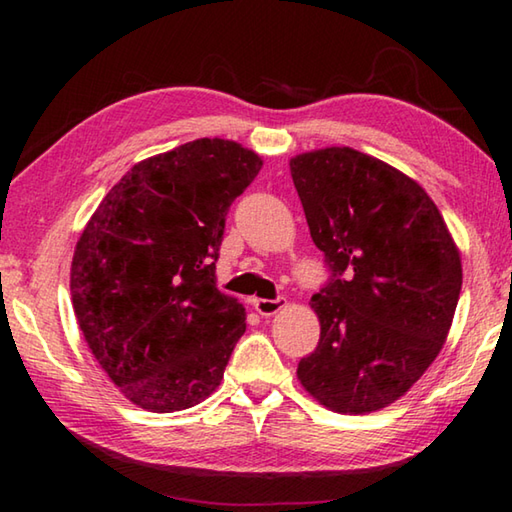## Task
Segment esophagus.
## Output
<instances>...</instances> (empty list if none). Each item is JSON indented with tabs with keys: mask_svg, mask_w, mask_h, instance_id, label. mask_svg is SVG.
Wrapping results in <instances>:
<instances>
[{
	"mask_svg": "<svg viewBox=\"0 0 512 512\" xmlns=\"http://www.w3.org/2000/svg\"><path fill=\"white\" fill-rule=\"evenodd\" d=\"M253 307L259 316H273L277 311L287 307V300L284 298H275V300H266V298H255Z\"/></svg>",
	"mask_w": 512,
	"mask_h": 512,
	"instance_id": "1",
	"label": "esophagus"
}]
</instances>
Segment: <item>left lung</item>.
I'll return each mask as SVG.
<instances>
[{
    "instance_id": "8db88e82",
    "label": "left lung",
    "mask_w": 512,
    "mask_h": 512,
    "mask_svg": "<svg viewBox=\"0 0 512 512\" xmlns=\"http://www.w3.org/2000/svg\"><path fill=\"white\" fill-rule=\"evenodd\" d=\"M332 282L311 298L318 348L298 363L325 409H386L436 361L461 296V250L431 196L400 169L350 146L289 160Z\"/></svg>"
}]
</instances>
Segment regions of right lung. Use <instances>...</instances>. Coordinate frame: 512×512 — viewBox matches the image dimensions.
<instances>
[{"label": "right lung", "instance_id": "right-lung-1", "mask_svg": "<svg viewBox=\"0 0 512 512\" xmlns=\"http://www.w3.org/2000/svg\"><path fill=\"white\" fill-rule=\"evenodd\" d=\"M264 160L221 137L151 155L103 196L76 241L69 289L94 359L151 413L207 400L246 332L216 289L225 214Z\"/></svg>", "mask_w": 512, "mask_h": 512}]
</instances>
